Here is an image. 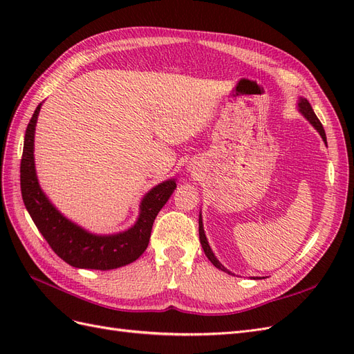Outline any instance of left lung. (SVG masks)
Instances as JSON below:
<instances>
[{
    "instance_id": "8db88e82",
    "label": "left lung",
    "mask_w": 354,
    "mask_h": 354,
    "mask_svg": "<svg viewBox=\"0 0 354 354\" xmlns=\"http://www.w3.org/2000/svg\"><path fill=\"white\" fill-rule=\"evenodd\" d=\"M298 109H299V112H301V113L304 115V118H307V120L310 121V124H312V125L316 128L317 133H319L320 136H322L324 142L326 143V134H325V130H324V125L320 124V121L317 120V116H316L315 111L312 109V104H310V103L307 102V99L299 97ZM199 241H201V245H202V248H203V252H205V255L208 257V260H209L214 266H216L217 269H220V270H223V272H226V273H230V272L226 269V267H224V266L216 259V255H214V252L211 251L209 245H208V241H207V236H205V232H203L201 216H199Z\"/></svg>"
}]
</instances>
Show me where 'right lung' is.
Wrapping results in <instances>:
<instances>
[{"label":"right lung","mask_w":354,"mask_h":354,"mask_svg":"<svg viewBox=\"0 0 354 354\" xmlns=\"http://www.w3.org/2000/svg\"><path fill=\"white\" fill-rule=\"evenodd\" d=\"M41 103L26 128L20 162V190L30 218L63 261L78 269L111 270L136 261L149 245L153 221L177 187L176 180L164 181L149 190L140 203V216L131 229L116 234L88 233L53 207L38 185L34 162V134Z\"/></svg>","instance_id":"right-lung-1"}]
</instances>
